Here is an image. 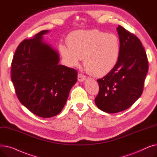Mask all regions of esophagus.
Segmentation results:
<instances>
[{
    "label": "esophagus",
    "mask_w": 157,
    "mask_h": 157,
    "mask_svg": "<svg viewBox=\"0 0 157 157\" xmlns=\"http://www.w3.org/2000/svg\"><path fill=\"white\" fill-rule=\"evenodd\" d=\"M85 79H86V77H85V76L83 75V74H80V73L78 74V79L79 81H84L85 80Z\"/></svg>",
    "instance_id": "1"
}]
</instances>
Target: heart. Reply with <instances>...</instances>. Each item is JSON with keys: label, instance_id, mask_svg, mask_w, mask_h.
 <instances>
[{"label": "heart", "instance_id": "1", "mask_svg": "<svg viewBox=\"0 0 157 157\" xmlns=\"http://www.w3.org/2000/svg\"><path fill=\"white\" fill-rule=\"evenodd\" d=\"M67 46L60 44V52L71 67L78 66L81 59L86 71L103 76L117 65L120 55V43L117 36L98 30H78L67 37Z\"/></svg>", "mask_w": 157, "mask_h": 157}]
</instances>
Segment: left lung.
Wrapping results in <instances>:
<instances>
[{"label":"left lung","instance_id":"1","mask_svg":"<svg viewBox=\"0 0 157 157\" xmlns=\"http://www.w3.org/2000/svg\"><path fill=\"white\" fill-rule=\"evenodd\" d=\"M120 55L113 69L97 79L99 86L95 98L101 110L115 113L127 109L141 95L148 71V61L141 40L119 25Z\"/></svg>","mask_w":157,"mask_h":157}]
</instances>
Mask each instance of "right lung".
Listing matches in <instances>:
<instances>
[{
    "label": "right lung",
    "mask_w": 157,
    "mask_h": 157,
    "mask_svg": "<svg viewBox=\"0 0 157 157\" xmlns=\"http://www.w3.org/2000/svg\"><path fill=\"white\" fill-rule=\"evenodd\" d=\"M43 30L18 45L11 63V78L20 102L42 118L59 114L76 83L77 71L59 65V56L43 40Z\"/></svg>",
    "instance_id": "right-lung-1"
}]
</instances>
